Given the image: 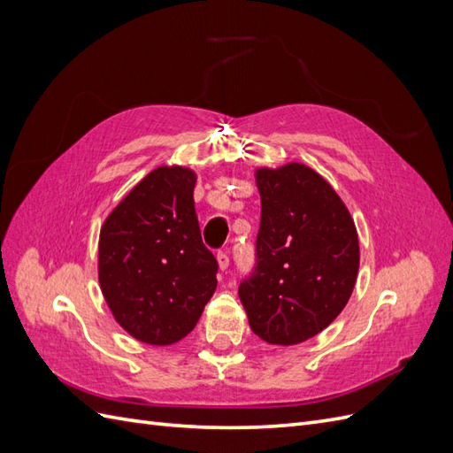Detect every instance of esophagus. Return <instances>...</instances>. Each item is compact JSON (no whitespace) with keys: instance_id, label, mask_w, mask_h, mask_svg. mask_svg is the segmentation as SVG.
Masks as SVG:
<instances>
[{"instance_id":"esophagus-1","label":"esophagus","mask_w":453,"mask_h":453,"mask_svg":"<svg viewBox=\"0 0 453 453\" xmlns=\"http://www.w3.org/2000/svg\"><path fill=\"white\" fill-rule=\"evenodd\" d=\"M217 265H219V268H221V270H226V268H228L230 258H228L226 251H219V253H217Z\"/></svg>"}]
</instances>
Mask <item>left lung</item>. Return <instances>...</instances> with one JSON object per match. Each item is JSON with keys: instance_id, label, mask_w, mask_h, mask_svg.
<instances>
[{"instance_id": "left-lung-1", "label": "left lung", "mask_w": 453, "mask_h": 453, "mask_svg": "<svg viewBox=\"0 0 453 453\" xmlns=\"http://www.w3.org/2000/svg\"><path fill=\"white\" fill-rule=\"evenodd\" d=\"M260 193L257 266L240 283L251 331L295 346L344 310L359 272V238L346 203L300 162L255 172Z\"/></svg>"}]
</instances>
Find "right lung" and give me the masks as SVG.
<instances>
[{"label":"right lung","mask_w":453,"mask_h":453,"mask_svg":"<svg viewBox=\"0 0 453 453\" xmlns=\"http://www.w3.org/2000/svg\"><path fill=\"white\" fill-rule=\"evenodd\" d=\"M196 173H147L100 230L98 278L115 321L135 340L170 346L196 326L215 293L217 260L195 211Z\"/></svg>","instance_id":"right-lung-1"}]
</instances>
